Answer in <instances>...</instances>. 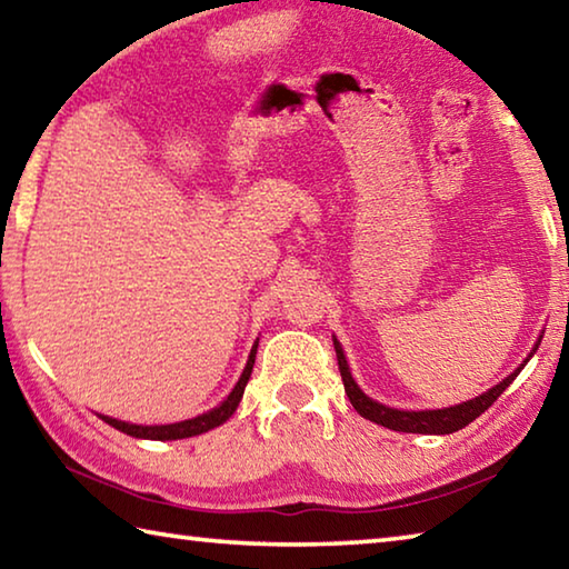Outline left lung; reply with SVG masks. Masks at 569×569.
Instances as JSON below:
<instances>
[{"label": "left lung", "mask_w": 569, "mask_h": 569, "mask_svg": "<svg viewBox=\"0 0 569 569\" xmlns=\"http://www.w3.org/2000/svg\"><path fill=\"white\" fill-rule=\"evenodd\" d=\"M333 349H336V359H339L343 389H346V397H349V401H351V407L359 411L363 419L381 423V427L393 429V431H407V435H451V431L465 429L467 423L475 421L479 413H485L499 397H502V391L515 381V377L522 371V366H525V363L519 366L515 373H509L505 381H499L497 387L485 391L481 397L459 403V407L437 409V411H399V409L383 407V403L366 397V393L356 387V381L351 379L349 363H346V356L341 351L339 341H333ZM535 351H537V346H535Z\"/></svg>", "instance_id": "8db88e82"}]
</instances>
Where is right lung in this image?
<instances>
[{
    "instance_id": "add662e5",
    "label": "right lung",
    "mask_w": 569,
    "mask_h": 569,
    "mask_svg": "<svg viewBox=\"0 0 569 569\" xmlns=\"http://www.w3.org/2000/svg\"><path fill=\"white\" fill-rule=\"evenodd\" d=\"M256 349L258 343H253V349H250L248 356V363L243 369V377L238 379L236 389L228 393V399L216 407L213 411L208 413H200L196 419H188V421H178V423H162V427H140V423H128V421H118V419H110V417H102L104 421L110 423V427L124 431V435L130 437H138V439H158V441H166V439H186V437H196V435H203V431L220 427L226 419H230V413L236 411V407L243 399V391H246V383L250 379V371H253V363H256Z\"/></svg>"
}]
</instances>
